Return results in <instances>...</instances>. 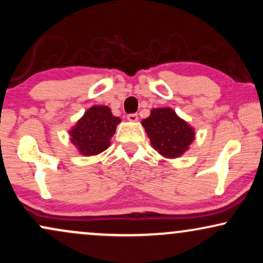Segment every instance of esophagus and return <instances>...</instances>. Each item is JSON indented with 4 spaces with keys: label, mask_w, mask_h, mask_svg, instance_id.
Masks as SVG:
<instances>
[{
    "label": "esophagus",
    "mask_w": 263,
    "mask_h": 263,
    "mask_svg": "<svg viewBox=\"0 0 263 263\" xmlns=\"http://www.w3.org/2000/svg\"><path fill=\"white\" fill-rule=\"evenodd\" d=\"M127 120H128V121H131V122H136L138 120L137 114H129V115H127Z\"/></svg>",
    "instance_id": "obj_1"
}]
</instances>
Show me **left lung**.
Here are the masks:
<instances>
[{
    "label": "left lung",
    "mask_w": 263,
    "mask_h": 263,
    "mask_svg": "<svg viewBox=\"0 0 263 263\" xmlns=\"http://www.w3.org/2000/svg\"><path fill=\"white\" fill-rule=\"evenodd\" d=\"M142 125L153 148L167 158L182 156L195 136L194 129L170 107L153 108Z\"/></svg>",
    "instance_id": "1"
}]
</instances>
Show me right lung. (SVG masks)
<instances>
[{
    "label": "right lung",
    "instance_id": "1",
    "mask_svg": "<svg viewBox=\"0 0 263 263\" xmlns=\"http://www.w3.org/2000/svg\"><path fill=\"white\" fill-rule=\"evenodd\" d=\"M120 121V117H115L107 106L90 107L69 132L71 142L84 156L104 152L110 146V138Z\"/></svg>",
    "mask_w": 263,
    "mask_h": 263
}]
</instances>
